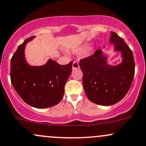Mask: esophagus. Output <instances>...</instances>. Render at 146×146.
Instances as JSON below:
<instances>
[{
    "mask_svg": "<svg viewBox=\"0 0 146 146\" xmlns=\"http://www.w3.org/2000/svg\"><path fill=\"white\" fill-rule=\"evenodd\" d=\"M72 67H73V69H78L80 68V66H79V64H78V62L77 61H73V66H72Z\"/></svg>",
    "mask_w": 146,
    "mask_h": 146,
    "instance_id": "obj_1",
    "label": "esophagus"
}]
</instances>
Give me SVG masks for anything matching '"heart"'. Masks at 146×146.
Instances as JSON below:
<instances>
[{
    "label": "heart",
    "mask_w": 146,
    "mask_h": 146,
    "mask_svg": "<svg viewBox=\"0 0 146 146\" xmlns=\"http://www.w3.org/2000/svg\"><path fill=\"white\" fill-rule=\"evenodd\" d=\"M89 50H90V47H89L88 46H85V47H82V48L80 49V50H78V52L79 53H86Z\"/></svg>",
    "instance_id": "b5f03b06"
}]
</instances>
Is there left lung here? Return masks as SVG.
Instances as JSON below:
<instances>
[{
	"label": "left lung",
	"instance_id": "left-lung-1",
	"mask_svg": "<svg viewBox=\"0 0 146 146\" xmlns=\"http://www.w3.org/2000/svg\"><path fill=\"white\" fill-rule=\"evenodd\" d=\"M110 43L120 52L122 61L116 66L107 64L102 50L81 59L79 65L83 73L82 83L87 98L94 104L110 106L122 100L128 92L134 77L135 64L132 51L123 39L111 32Z\"/></svg>",
	"mask_w": 146,
	"mask_h": 146
}]
</instances>
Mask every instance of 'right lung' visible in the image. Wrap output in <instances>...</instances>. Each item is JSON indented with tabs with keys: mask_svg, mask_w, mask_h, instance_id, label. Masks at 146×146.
<instances>
[{
	"mask_svg": "<svg viewBox=\"0 0 146 146\" xmlns=\"http://www.w3.org/2000/svg\"><path fill=\"white\" fill-rule=\"evenodd\" d=\"M34 38L26 40L12 56L10 78L12 86L24 102L34 108H48L63 99L73 62L60 65L50 59L40 66H30L26 61L24 50L27 42Z\"/></svg>",
	"mask_w": 146,
	"mask_h": 146,
	"instance_id": "obj_1",
	"label": "right lung"
}]
</instances>
